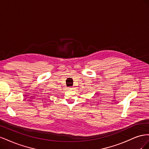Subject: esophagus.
Returning <instances> with one entry per match:
<instances>
[{
    "label": "esophagus",
    "mask_w": 149,
    "mask_h": 149,
    "mask_svg": "<svg viewBox=\"0 0 149 149\" xmlns=\"http://www.w3.org/2000/svg\"><path fill=\"white\" fill-rule=\"evenodd\" d=\"M70 89V90H71V89H73V88H69V89Z\"/></svg>",
    "instance_id": "1"
}]
</instances>
